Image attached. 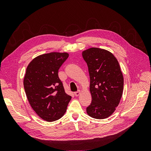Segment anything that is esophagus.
I'll list each match as a JSON object with an SVG mask.
<instances>
[{
	"label": "esophagus",
	"mask_w": 151,
	"mask_h": 151,
	"mask_svg": "<svg viewBox=\"0 0 151 151\" xmlns=\"http://www.w3.org/2000/svg\"><path fill=\"white\" fill-rule=\"evenodd\" d=\"M80 94H81L80 91H77V92L74 93V95L76 96H79Z\"/></svg>",
	"instance_id": "esophagus-1"
}]
</instances>
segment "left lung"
I'll return each mask as SVG.
<instances>
[{"label": "left lung", "mask_w": 151, "mask_h": 151, "mask_svg": "<svg viewBox=\"0 0 151 151\" xmlns=\"http://www.w3.org/2000/svg\"><path fill=\"white\" fill-rule=\"evenodd\" d=\"M88 67L92 101L87 107L88 115L104 119L112 115L120 103L123 77L119 63L107 50L91 48L83 52Z\"/></svg>", "instance_id": "obj_1"}]
</instances>
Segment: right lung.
Wrapping results in <instances>:
<instances>
[{"label":"right lung","instance_id":"obj_1","mask_svg":"<svg viewBox=\"0 0 151 151\" xmlns=\"http://www.w3.org/2000/svg\"><path fill=\"white\" fill-rule=\"evenodd\" d=\"M67 53L52 52L34 58L26 68L24 88L28 101L37 115L47 122L64 115L72 97L65 93L58 69Z\"/></svg>","mask_w":151,"mask_h":151}]
</instances>
